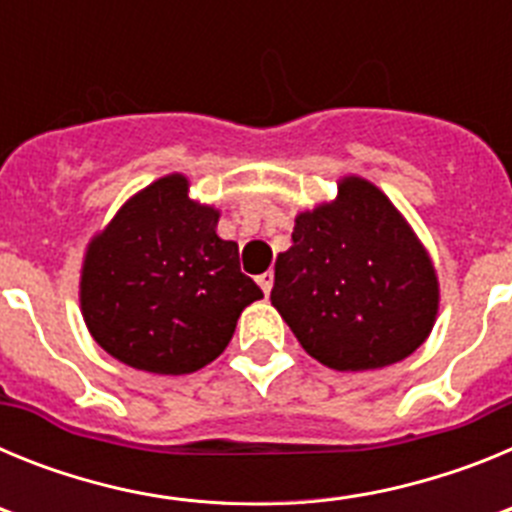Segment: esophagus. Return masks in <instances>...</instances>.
I'll list each match as a JSON object with an SVG mask.
<instances>
[{"instance_id":"obj_1","label":"esophagus","mask_w":512,"mask_h":512,"mask_svg":"<svg viewBox=\"0 0 512 512\" xmlns=\"http://www.w3.org/2000/svg\"><path fill=\"white\" fill-rule=\"evenodd\" d=\"M256 282H259V287L264 289V295L269 297L271 287H274V274H271V271H264V274H261V277L256 279Z\"/></svg>"}]
</instances>
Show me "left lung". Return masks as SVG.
<instances>
[{
    "instance_id": "obj_1",
    "label": "left lung",
    "mask_w": 512,
    "mask_h": 512,
    "mask_svg": "<svg viewBox=\"0 0 512 512\" xmlns=\"http://www.w3.org/2000/svg\"><path fill=\"white\" fill-rule=\"evenodd\" d=\"M295 217L277 256L271 305L300 346L338 372L382 369L431 336L441 287L413 225L364 176Z\"/></svg>"
}]
</instances>
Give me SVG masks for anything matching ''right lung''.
I'll return each mask as SVG.
<instances>
[{
  "label": "right lung",
  "mask_w": 512,
  "mask_h": 512,
  "mask_svg": "<svg viewBox=\"0 0 512 512\" xmlns=\"http://www.w3.org/2000/svg\"><path fill=\"white\" fill-rule=\"evenodd\" d=\"M220 210L189 197L184 174L135 192L92 235L81 261V315L94 341L151 374H192L223 354L259 284L238 243L217 235Z\"/></svg>",
  "instance_id": "add662e5"
}]
</instances>
